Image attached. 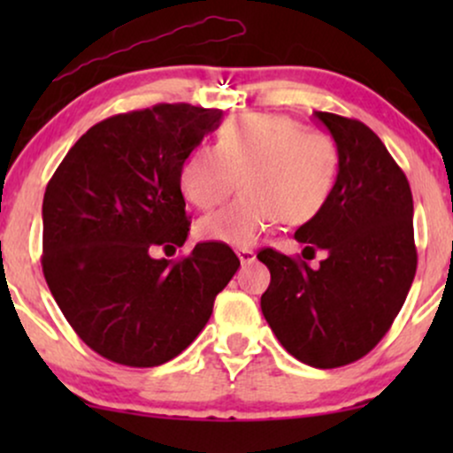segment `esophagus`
Segmentation results:
<instances>
[{"mask_svg":"<svg viewBox=\"0 0 453 453\" xmlns=\"http://www.w3.org/2000/svg\"><path fill=\"white\" fill-rule=\"evenodd\" d=\"M236 256H238V259H241V264L242 266H247V264H251V262H256V251H253V249H236Z\"/></svg>","mask_w":453,"mask_h":453,"instance_id":"esophagus-1","label":"esophagus"}]
</instances>
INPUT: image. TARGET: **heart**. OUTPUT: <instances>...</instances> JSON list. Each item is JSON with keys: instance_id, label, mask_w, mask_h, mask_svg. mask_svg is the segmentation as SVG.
Listing matches in <instances>:
<instances>
[{"instance_id": "b5f03b06", "label": "heart", "mask_w": 453, "mask_h": 453, "mask_svg": "<svg viewBox=\"0 0 453 453\" xmlns=\"http://www.w3.org/2000/svg\"><path fill=\"white\" fill-rule=\"evenodd\" d=\"M339 173V147L324 129L283 114H238L217 132L215 149L197 147L183 161L180 191L197 209L221 204L197 221L202 241L247 247L274 221L300 226L324 209Z\"/></svg>"}]
</instances>
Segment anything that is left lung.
I'll return each mask as SVG.
<instances>
[{
    "label": "left lung",
    "mask_w": 453,
    "mask_h": 453,
    "mask_svg": "<svg viewBox=\"0 0 453 453\" xmlns=\"http://www.w3.org/2000/svg\"><path fill=\"white\" fill-rule=\"evenodd\" d=\"M315 119L339 147V174L324 209L294 236L327 256L311 268L262 249L257 259L270 270L262 313L296 360L339 368L375 349L403 309L418 268L413 196L371 127L332 112Z\"/></svg>",
    "instance_id": "left-lung-1"
}]
</instances>
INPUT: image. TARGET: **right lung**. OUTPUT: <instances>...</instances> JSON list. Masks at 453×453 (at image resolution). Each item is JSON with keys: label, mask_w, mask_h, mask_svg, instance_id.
<instances>
[{"label": "right lung", "mask_w": 453, "mask_h": 453, "mask_svg": "<svg viewBox=\"0 0 453 453\" xmlns=\"http://www.w3.org/2000/svg\"><path fill=\"white\" fill-rule=\"evenodd\" d=\"M221 111L155 104L93 126L67 150L42 202V273L67 324L85 345L123 366L173 360L211 319L217 294L241 259L189 232L179 174Z\"/></svg>", "instance_id": "1"}]
</instances>
